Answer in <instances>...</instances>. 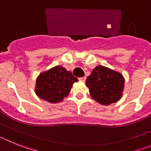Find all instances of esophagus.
Instances as JSON below:
<instances>
[{
  "mask_svg": "<svg viewBox=\"0 0 151 151\" xmlns=\"http://www.w3.org/2000/svg\"><path fill=\"white\" fill-rule=\"evenodd\" d=\"M78 79H79L80 81H82V82H85V80H86V77H81V78H79Z\"/></svg>",
  "mask_w": 151,
  "mask_h": 151,
  "instance_id": "esophagus-1",
  "label": "esophagus"
}]
</instances>
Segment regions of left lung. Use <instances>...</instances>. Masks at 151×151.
<instances>
[{"label":"left lung","mask_w":151,"mask_h":151,"mask_svg":"<svg viewBox=\"0 0 151 151\" xmlns=\"http://www.w3.org/2000/svg\"><path fill=\"white\" fill-rule=\"evenodd\" d=\"M125 79L121 73L104 66H97L86 80L91 97L102 105H110L121 99Z\"/></svg>","instance_id":"obj_1"}]
</instances>
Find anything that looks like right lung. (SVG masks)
I'll return each mask as SVG.
<instances>
[{
  "label": "right lung",
  "instance_id": "1",
  "mask_svg": "<svg viewBox=\"0 0 151 151\" xmlns=\"http://www.w3.org/2000/svg\"><path fill=\"white\" fill-rule=\"evenodd\" d=\"M78 78L62 66H56L40 73L36 79L35 92L38 97L51 104L63 101L69 95Z\"/></svg>",
  "mask_w": 151,
  "mask_h": 151
}]
</instances>
